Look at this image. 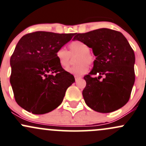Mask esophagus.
Wrapping results in <instances>:
<instances>
[{
	"mask_svg": "<svg viewBox=\"0 0 146 146\" xmlns=\"http://www.w3.org/2000/svg\"><path fill=\"white\" fill-rule=\"evenodd\" d=\"M81 78V77L80 76H75V79H76V81L77 82L78 80H80Z\"/></svg>",
	"mask_w": 146,
	"mask_h": 146,
	"instance_id": "34e87169",
	"label": "esophagus"
}]
</instances>
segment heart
I'll return each mask as SVG.
<instances>
[{
	"mask_svg": "<svg viewBox=\"0 0 146 146\" xmlns=\"http://www.w3.org/2000/svg\"><path fill=\"white\" fill-rule=\"evenodd\" d=\"M68 47L69 51L64 48H61L56 52V56L60 65L63 68H67L70 64V55H78L76 60V63L78 64L69 68L67 70L78 76L86 73L89 70V66L86 63L91 64L94 61V57L89 53L90 48L89 46L82 41L76 40L70 42Z\"/></svg>",
	"mask_w": 146,
	"mask_h": 146,
	"instance_id": "1",
	"label": "heart"
}]
</instances>
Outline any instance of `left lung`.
Instances as JSON below:
<instances>
[{"mask_svg": "<svg viewBox=\"0 0 146 146\" xmlns=\"http://www.w3.org/2000/svg\"><path fill=\"white\" fill-rule=\"evenodd\" d=\"M73 40L85 43L96 57L92 70L84 77L86 84L82 96L87 106L100 113L124 106L135 80V55L127 39L120 32L100 28L76 33Z\"/></svg>", "mask_w": 146, "mask_h": 146, "instance_id": "1", "label": "left lung"}]
</instances>
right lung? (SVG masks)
<instances>
[{
    "mask_svg": "<svg viewBox=\"0 0 146 146\" xmlns=\"http://www.w3.org/2000/svg\"><path fill=\"white\" fill-rule=\"evenodd\" d=\"M74 35L38 31L21 38L10 58V84L19 106L34 114L60 106L75 78L62 68L56 52Z\"/></svg>",
    "mask_w": 146,
    "mask_h": 146,
    "instance_id": "1",
    "label": "right lung"
}]
</instances>
